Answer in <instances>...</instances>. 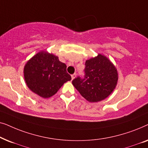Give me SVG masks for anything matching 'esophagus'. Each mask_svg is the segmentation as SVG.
<instances>
[{
    "mask_svg": "<svg viewBox=\"0 0 148 148\" xmlns=\"http://www.w3.org/2000/svg\"><path fill=\"white\" fill-rule=\"evenodd\" d=\"M75 77H76V73H74V74L71 75V78H72V80L73 79L75 78Z\"/></svg>",
    "mask_w": 148,
    "mask_h": 148,
    "instance_id": "esophagus-1",
    "label": "esophagus"
}]
</instances>
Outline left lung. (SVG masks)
<instances>
[{"label":"left lung","instance_id":"obj_1","mask_svg":"<svg viewBox=\"0 0 148 148\" xmlns=\"http://www.w3.org/2000/svg\"><path fill=\"white\" fill-rule=\"evenodd\" d=\"M84 78L72 81L73 86L90 102H98L106 98L116 88L118 73L116 67L106 56L99 54L87 60Z\"/></svg>","mask_w":148,"mask_h":148}]
</instances>
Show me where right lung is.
<instances>
[{
  "mask_svg": "<svg viewBox=\"0 0 148 148\" xmlns=\"http://www.w3.org/2000/svg\"><path fill=\"white\" fill-rule=\"evenodd\" d=\"M23 73L29 90L44 98L53 96L64 83L71 79L66 64L58 56L45 51L39 52L28 60Z\"/></svg>",
  "mask_w": 148,
  "mask_h": 148,
  "instance_id": "1",
  "label": "right lung"
}]
</instances>
